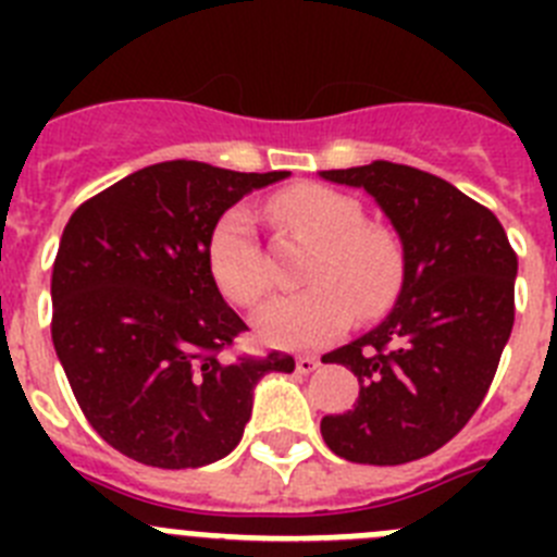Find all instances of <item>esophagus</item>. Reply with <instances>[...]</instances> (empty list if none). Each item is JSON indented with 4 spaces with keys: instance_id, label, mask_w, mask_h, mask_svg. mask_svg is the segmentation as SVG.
I'll return each instance as SVG.
<instances>
[{
    "instance_id": "obj_1",
    "label": "esophagus",
    "mask_w": 557,
    "mask_h": 557,
    "mask_svg": "<svg viewBox=\"0 0 557 557\" xmlns=\"http://www.w3.org/2000/svg\"><path fill=\"white\" fill-rule=\"evenodd\" d=\"M318 366H321V362H318L314 357H298V359H295V371H298V373H312Z\"/></svg>"
}]
</instances>
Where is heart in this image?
<instances>
[{
  "label": "heart",
  "instance_id": "heart-1",
  "mask_svg": "<svg viewBox=\"0 0 557 557\" xmlns=\"http://www.w3.org/2000/svg\"><path fill=\"white\" fill-rule=\"evenodd\" d=\"M268 214L287 234L312 245L304 264L309 287L270 301L256 318L264 343L275 348H318L359 318L385 312L401 282V248L382 225L362 223L354 198L329 186L298 184L278 191ZM209 268L228 301L256 307L270 289V268L250 211L236 206L209 236Z\"/></svg>",
  "mask_w": 557,
  "mask_h": 557
}]
</instances>
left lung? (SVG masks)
<instances>
[{"label":"left lung","mask_w":557,"mask_h":557,"mask_svg":"<svg viewBox=\"0 0 557 557\" xmlns=\"http://www.w3.org/2000/svg\"><path fill=\"white\" fill-rule=\"evenodd\" d=\"M321 178L366 189L405 253L385 321L323 357L354 371L359 398L321 435L351 462L401 466L449 444L482 405L513 329L519 259L494 211L430 172L373 161Z\"/></svg>","instance_id":"obj_1"}]
</instances>
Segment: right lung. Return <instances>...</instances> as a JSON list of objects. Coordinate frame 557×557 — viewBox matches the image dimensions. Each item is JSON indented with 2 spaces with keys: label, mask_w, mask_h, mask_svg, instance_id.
Returning <instances> with one entry per match:
<instances>
[{
  "label": "right lung",
  "mask_w": 557,
  "mask_h": 557,
  "mask_svg": "<svg viewBox=\"0 0 557 557\" xmlns=\"http://www.w3.org/2000/svg\"><path fill=\"white\" fill-rule=\"evenodd\" d=\"M289 172L161 161L69 218L52 268V343L97 435L156 469H200L243 441L256 382L289 354L225 359L245 332L209 268V236Z\"/></svg>",
  "instance_id": "right-lung-1"
}]
</instances>
